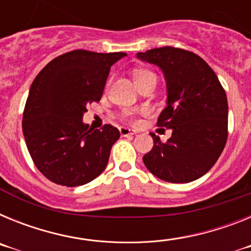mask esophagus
I'll return each instance as SVG.
<instances>
[{"instance_id":"34e87169","label":"esophagus","mask_w":251,"mask_h":251,"mask_svg":"<svg viewBox=\"0 0 251 251\" xmlns=\"http://www.w3.org/2000/svg\"><path fill=\"white\" fill-rule=\"evenodd\" d=\"M119 132H121L122 137H129V136H134V134H136V133L132 132V130L128 129V128H126V127L119 128Z\"/></svg>"}]
</instances>
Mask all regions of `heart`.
<instances>
[{"label": "heart", "instance_id": "1", "mask_svg": "<svg viewBox=\"0 0 251 251\" xmlns=\"http://www.w3.org/2000/svg\"><path fill=\"white\" fill-rule=\"evenodd\" d=\"M151 76H156L152 72H148V70H137L134 73V79H136V83L143 80V79H147ZM110 80H108L106 86H109ZM141 114H147V110H142V112H136V110H124L122 113V119L127 123L132 124V126H137L141 122Z\"/></svg>", "mask_w": 251, "mask_h": 251}]
</instances>
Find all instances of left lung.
<instances>
[{"instance_id": "8db88e82", "label": "left lung", "mask_w": 251, "mask_h": 251, "mask_svg": "<svg viewBox=\"0 0 251 251\" xmlns=\"http://www.w3.org/2000/svg\"><path fill=\"white\" fill-rule=\"evenodd\" d=\"M137 57L162 69L167 81V106L158 127L171 128L166 143L151 133L153 148L146 167L171 183L200 178L216 163L227 141V99L216 74L202 57L183 49L163 46Z\"/></svg>"}]
</instances>
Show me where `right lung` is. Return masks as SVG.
<instances>
[{
  "mask_svg": "<svg viewBox=\"0 0 251 251\" xmlns=\"http://www.w3.org/2000/svg\"><path fill=\"white\" fill-rule=\"evenodd\" d=\"M126 55L69 51L32 81L22 132L35 166L51 182L81 186L105 170L119 130L110 124L93 130L81 119L86 106L100 100L110 66Z\"/></svg>",
  "mask_w": 251,
  "mask_h": 251,
  "instance_id": "obj_1",
  "label": "right lung"
}]
</instances>
